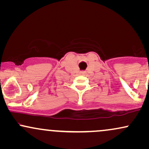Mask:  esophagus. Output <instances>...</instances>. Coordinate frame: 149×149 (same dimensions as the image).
Returning <instances> with one entry per match:
<instances>
[{
	"instance_id": "obj_1",
	"label": "esophagus",
	"mask_w": 149,
	"mask_h": 149,
	"mask_svg": "<svg viewBox=\"0 0 149 149\" xmlns=\"http://www.w3.org/2000/svg\"><path fill=\"white\" fill-rule=\"evenodd\" d=\"M80 74H81V75H85V74H86V72H85V71H81V72H80Z\"/></svg>"
}]
</instances>
